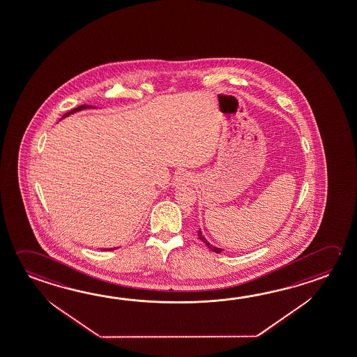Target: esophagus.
<instances>
[{
    "label": "esophagus",
    "mask_w": 357,
    "mask_h": 357,
    "mask_svg": "<svg viewBox=\"0 0 357 357\" xmlns=\"http://www.w3.org/2000/svg\"><path fill=\"white\" fill-rule=\"evenodd\" d=\"M192 181H193V176H190L187 172H181L174 178L173 185L176 188L187 187Z\"/></svg>",
    "instance_id": "esophagus-1"
}]
</instances>
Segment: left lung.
Returning a JSON list of instances; mask_svg holds the SVG:
<instances>
[{
    "label": "left lung",
    "instance_id": "8db88e82",
    "mask_svg": "<svg viewBox=\"0 0 357 357\" xmlns=\"http://www.w3.org/2000/svg\"><path fill=\"white\" fill-rule=\"evenodd\" d=\"M198 238H199L200 241L203 242V243L206 244V247L209 248V250H213V252H215V253H220L222 252V248H219V247H215V245H213L211 242H208L206 241V238L203 236V233H202V231H198Z\"/></svg>",
    "mask_w": 357,
    "mask_h": 357
}]
</instances>
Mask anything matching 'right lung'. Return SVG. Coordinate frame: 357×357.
Here are the masks:
<instances>
[{"label": "right lung", "mask_w": 357, "mask_h": 357, "mask_svg": "<svg viewBox=\"0 0 357 357\" xmlns=\"http://www.w3.org/2000/svg\"><path fill=\"white\" fill-rule=\"evenodd\" d=\"M86 109H96V107H89V105H82V107H76V109H74V110H71L70 113L65 114L63 115V118H66V116H69V115H71V114L77 113V112H82V110H86ZM114 250V248H109V250ZM116 250V248H115ZM104 250H107L104 248Z\"/></svg>", "instance_id": "obj_1"}]
</instances>
